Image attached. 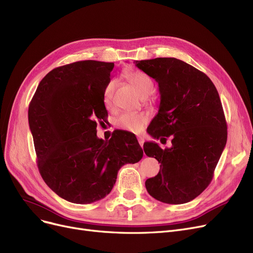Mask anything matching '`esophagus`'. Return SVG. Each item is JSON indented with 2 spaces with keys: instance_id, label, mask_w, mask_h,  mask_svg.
I'll use <instances>...</instances> for the list:
<instances>
[{
  "instance_id": "1",
  "label": "esophagus",
  "mask_w": 253,
  "mask_h": 253,
  "mask_svg": "<svg viewBox=\"0 0 253 253\" xmlns=\"http://www.w3.org/2000/svg\"><path fill=\"white\" fill-rule=\"evenodd\" d=\"M137 139H138V143H139V145H141V147L143 148L144 143H145V139H144V137H142V136H138V137H137Z\"/></svg>"
}]
</instances>
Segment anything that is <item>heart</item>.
Returning a JSON list of instances; mask_svg holds the SVG:
<instances>
[{"label":"heart","instance_id":"b5f03b06","mask_svg":"<svg viewBox=\"0 0 253 253\" xmlns=\"http://www.w3.org/2000/svg\"><path fill=\"white\" fill-rule=\"evenodd\" d=\"M126 78L142 97L146 98L152 93L154 88L153 82L147 75L141 72H129L126 74ZM114 90L115 82L110 81L106 85L104 92H103V102L107 107L111 104ZM147 123L148 118L143 114H124L118 118L116 125L120 129L126 130V131L138 133L142 131Z\"/></svg>","mask_w":253,"mask_h":253}]
</instances>
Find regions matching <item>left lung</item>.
I'll list each match as a JSON object with an SVG mask.
<instances>
[{"label":"left lung","mask_w":253,"mask_h":253,"mask_svg":"<svg viewBox=\"0 0 253 253\" xmlns=\"http://www.w3.org/2000/svg\"><path fill=\"white\" fill-rule=\"evenodd\" d=\"M158 83L161 105L147 131L172 147L144 144L147 156L161 170L146 180L148 193L169 204L186 203L211 183L227 141V124L218 90L211 80L191 64L176 58L135 61Z\"/></svg>","instance_id":"left-lung-1"}]
</instances>
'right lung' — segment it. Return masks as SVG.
I'll list each match as a JSON object with an SVG mask.
<instances>
[{
    "instance_id": "1",
    "label": "right lung",
    "mask_w": 253,
    "mask_h": 253,
    "mask_svg": "<svg viewBox=\"0 0 253 253\" xmlns=\"http://www.w3.org/2000/svg\"><path fill=\"white\" fill-rule=\"evenodd\" d=\"M114 67L82 60L55 68L30 102L28 118L40 173L53 192L72 203L104 198L120 168L143 157L131 133L118 130L109 141L97 137L96 121L107 116L103 92Z\"/></svg>"
}]
</instances>
